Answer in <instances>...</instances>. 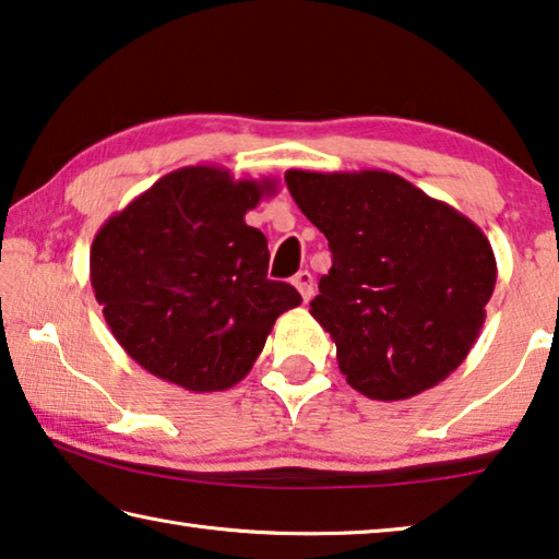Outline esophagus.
<instances>
[{
    "label": "esophagus",
    "instance_id": "34e87169",
    "mask_svg": "<svg viewBox=\"0 0 559 559\" xmlns=\"http://www.w3.org/2000/svg\"><path fill=\"white\" fill-rule=\"evenodd\" d=\"M293 286L298 288L300 298L306 300V302H308L310 298H313V286H316V283H313V276H310L308 271H300V273H296V276H293Z\"/></svg>",
    "mask_w": 559,
    "mask_h": 559
}]
</instances>
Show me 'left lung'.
Wrapping results in <instances>:
<instances>
[{"label":"left lung","instance_id":"left-lung-1","mask_svg":"<svg viewBox=\"0 0 559 559\" xmlns=\"http://www.w3.org/2000/svg\"><path fill=\"white\" fill-rule=\"evenodd\" d=\"M286 185L333 251L310 316L333 337L347 384L400 402L447 380L476 343L496 288L486 234L384 169H288Z\"/></svg>","mask_w":559,"mask_h":559}]
</instances>
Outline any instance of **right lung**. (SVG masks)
Masks as SVG:
<instances>
[{
    "label": "right lung",
    "instance_id": "1",
    "mask_svg": "<svg viewBox=\"0 0 559 559\" xmlns=\"http://www.w3.org/2000/svg\"><path fill=\"white\" fill-rule=\"evenodd\" d=\"M273 179L182 167L100 226L91 286L110 333L135 362L189 392L239 384L281 313L300 306L269 281L266 236L243 222Z\"/></svg>",
    "mask_w": 559,
    "mask_h": 559
}]
</instances>
